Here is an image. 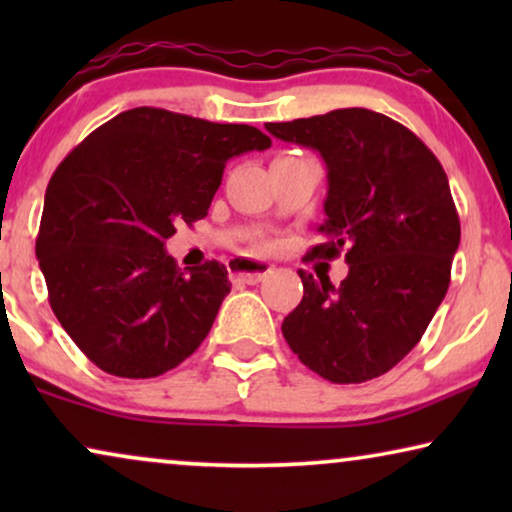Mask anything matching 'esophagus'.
Returning a JSON list of instances; mask_svg holds the SVG:
<instances>
[{
    "label": "esophagus",
    "instance_id": "esophagus-1",
    "mask_svg": "<svg viewBox=\"0 0 512 512\" xmlns=\"http://www.w3.org/2000/svg\"><path fill=\"white\" fill-rule=\"evenodd\" d=\"M228 270H230V277L237 279V282L258 284V282H263V279L268 277L275 268H272V263L256 261V258L235 256V258H230Z\"/></svg>",
    "mask_w": 512,
    "mask_h": 512
}]
</instances>
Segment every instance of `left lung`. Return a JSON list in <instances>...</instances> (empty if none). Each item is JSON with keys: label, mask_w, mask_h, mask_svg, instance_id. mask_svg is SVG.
Instances as JSON below:
<instances>
[{"label": "left lung", "mask_w": 512, "mask_h": 512, "mask_svg": "<svg viewBox=\"0 0 512 512\" xmlns=\"http://www.w3.org/2000/svg\"><path fill=\"white\" fill-rule=\"evenodd\" d=\"M282 142L326 163V221L310 258L340 256V286L307 272L303 300L282 333L307 368L335 384H359L396 366L422 340L450 286L461 226L447 174L422 139L370 109L268 123Z\"/></svg>", "instance_id": "1"}]
</instances>
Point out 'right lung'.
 Segmentation results:
<instances>
[{
  "label": "right lung",
  "mask_w": 512,
  "mask_h": 512,
  "mask_svg": "<svg viewBox=\"0 0 512 512\" xmlns=\"http://www.w3.org/2000/svg\"><path fill=\"white\" fill-rule=\"evenodd\" d=\"M270 144L251 125L137 107L58 165L37 258L55 317L97 368L158 377L207 338L230 293L226 265L181 270L165 240L177 223L205 219L230 158Z\"/></svg>",
  "instance_id": "obj_1"
}]
</instances>
